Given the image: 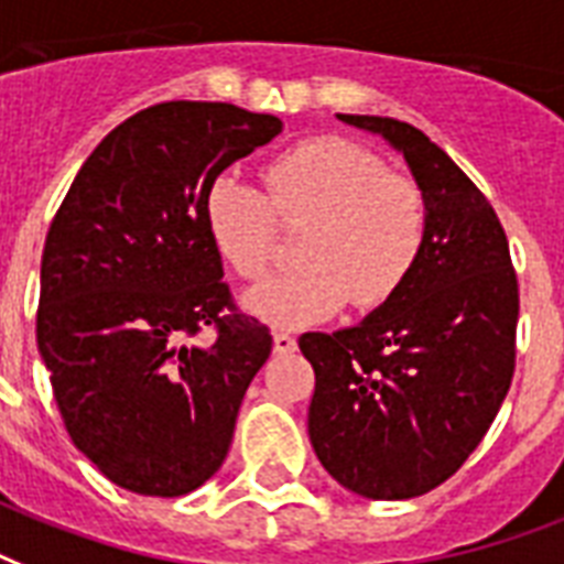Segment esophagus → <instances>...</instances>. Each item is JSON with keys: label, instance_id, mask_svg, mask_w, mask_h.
<instances>
[{"label": "esophagus", "instance_id": "34e87169", "mask_svg": "<svg viewBox=\"0 0 564 564\" xmlns=\"http://www.w3.org/2000/svg\"><path fill=\"white\" fill-rule=\"evenodd\" d=\"M273 350L276 352H294L296 350V338L291 332H273Z\"/></svg>", "mask_w": 564, "mask_h": 564}]
</instances>
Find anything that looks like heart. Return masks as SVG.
I'll return each instance as SVG.
<instances>
[{
  "mask_svg": "<svg viewBox=\"0 0 564 564\" xmlns=\"http://www.w3.org/2000/svg\"><path fill=\"white\" fill-rule=\"evenodd\" d=\"M276 214L305 223L296 243L303 268L243 294V308L273 326L323 321L347 300L356 308L388 303L426 241L421 187L347 138H314L285 152L268 167V194L235 173L205 187V229L238 276L256 279L270 268Z\"/></svg>",
  "mask_w": 564,
  "mask_h": 564,
  "instance_id": "obj_1",
  "label": "heart"
}]
</instances>
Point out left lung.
Masks as SVG:
<instances>
[{"label":"left lung","instance_id":"left-lung-1","mask_svg":"<svg viewBox=\"0 0 564 564\" xmlns=\"http://www.w3.org/2000/svg\"><path fill=\"white\" fill-rule=\"evenodd\" d=\"M403 152L426 199L412 276L350 329L305 332L308 438L332 479L409 500L449 479L488 432L514 373L518 276L495 208L447 152L394 117L338 115Z\"/></svg>","mask_w":564,"mask_h":564}]
</instances>
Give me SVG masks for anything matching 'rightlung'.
I'll return each instance as SVG.
<instances>
[{"label": "right lung", "instance_id": "1", "mask_svg": "<svg viewBox=\"0 0 564 564\" xmlns=\"http://www.w3.org/2000/svg\"><path fill=\"white\" fill-rule=\"evenodd\" d=\"M282 132L229 102L143 108L90 152L50 226L37 350L69 438L115 486L182 497L217 474L268 361L203 217L214 176ZM203 325L212 348L187 345Z\"/></svg>", "mask_w": 564, "mask_h": 564}]
</instances>
